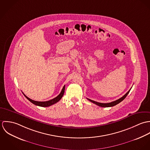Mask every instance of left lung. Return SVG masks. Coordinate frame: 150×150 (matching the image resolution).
<instances>
[{
	"label": "left lung",
	"mask_w": 150,
	"mask_h": 150,
	"mask_svg": "<svg viewBox=\"0 0 150 150\" xmlns=\"http://www.w3.org/2000/svg\"><path fill=\"white\" fill-rule=\"evenodd\" d=\"M130 89H131V88L129 90V91H128V92L126 93V94H125L122 97H121V98H120L119 99H118V100H115V101H114V102H110V103H99V102H95V101H93V100H91V99H88L87 98V99L88 100H89L90 102H92L93 103H94V104H95V105H98V106H100V107H112V106H115V105H117V104H118L119 103H120L121 102H122L126 97H127V96L128 95V94L129 93V92H130Z\"/></svg>",
	"instance_id": "1"
}]
</instances>
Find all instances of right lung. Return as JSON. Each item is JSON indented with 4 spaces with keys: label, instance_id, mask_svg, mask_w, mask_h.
Wrapping results in <instances>:
<instances>
[{
    "label": "right lung",
    "instance_id": "1",
    "mask_svg": "<svg viewBox=\"0 0 150 150\" xmlns=\"http://www.w3.org/2000/svg\"><path fill=\"white\" fill-rule=\"evenodd\" d=\"M64 89H65V86H64L61 93L56 98H54L51 100H50L48 101H45V102H38V101H35V100H32L30 98H29L28 97H27L23 93V94L26 97V98L28 100H29L30 102H32L33 104H34L36 106H40V107H48V106H50L57 103L58 102H59L61 99V98H62V96L64 94Z\"/></svg>",
    "mask_w": 150,
    "mask_h": 150
}]
</instances>
